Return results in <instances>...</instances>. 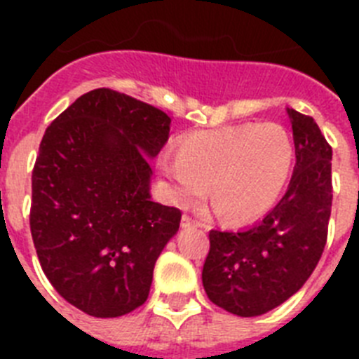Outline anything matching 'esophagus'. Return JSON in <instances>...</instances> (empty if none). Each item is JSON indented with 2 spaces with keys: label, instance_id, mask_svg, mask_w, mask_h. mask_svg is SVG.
<instances>
[{
  "label": "esophagus",
  "instance_id": "34e87169",
  "mask_svg": "<svg viewBox=\"0 0 359 359\" xmlns=\"http://www.w3.org/2000/svg\"><path fill=\"white\" fill-rule=\"evenodd\" d=\"M201 226V223H199L198 219L190 217L189 214H185L182 217V228H199Z\"/></svg>",
  "mask_w": 359,
  "mask_h": 359
}]
</instances>
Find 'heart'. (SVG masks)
Returning <instances> with one entry per match:
<instances>
[{
  "label": "heart",
  "instance_id": "heart-1",
  "mask_svg": "<svg viewBox=\"0 0 359 359\" xmlns=\"http://www.w3.org/2000/svg\"><path fill=\"white\" fill-rule=\"evenodd\" d=\"M293 165V138L273 122L190 133L180 142L177 158L160 160L177 203L201 199L210 187L212 203L230 221L266 214L286 189Z\"/></svg>",
  "mask_w": 359,
  "mask_h": 359
}]
</instances>
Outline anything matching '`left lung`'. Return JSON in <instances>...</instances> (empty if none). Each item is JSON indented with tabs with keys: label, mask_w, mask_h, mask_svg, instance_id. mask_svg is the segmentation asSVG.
<instances>
[{
	"label": "left lung",
	"mask_w": 359,
	"mask_h": 359,
	"mask_svg": "<svg viewBox=\"0 0 359 359\" xmlns=\"http://www.w3.org/2000/svg\"><path fill=\"white\" fill-rule=\"evenodd\" d=\"M293 176L268 215L239 231L210 230L203 287L215 306L259 316L293 297L318 264L332 205V149L311 116L287 107Z\"/></svg>",
	"instance_id": "1"
}]
</instances>
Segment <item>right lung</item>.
<instances>
[{"instance_id":"obj_1","label":"right lung","mask_w":359,"mask_h":359,"mask_svg":"<svg viewBox=\"0 0 359 359\" xmlns=\"http://www.w3.org/2000/svg\"><path fill=\"white\" fill-rule=\"evenodd\" d=\"M170 118L98 88L48 126L32 172L30 231L41 268L66 302L97 318L147 300L152 269L182 212L151 201L154 158Z\"/></svg>"}]
</instances>
